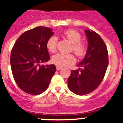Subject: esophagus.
Here are the masks:
<instances>
[{
    "label": "esophagus",
    "instance_id": "1",
    "mask_svg": "<svg viewBox=\"0 0 123 123\" xmlns=\"http://www.w3.org/2000/svg\"><path fill=\"white\" fill-rule=\"evenodd\" d=\"M56 68L57 71H60V70H61V69H62V68H61V67H58V66H56Z\"/></svg>",
    "mask_w": 123,
    "mask_h": 123
}]
</instances>
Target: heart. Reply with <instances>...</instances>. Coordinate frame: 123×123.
Instances as JSON below:
<instances>
[{
    "label": "heart",
    "instance_id": "heart-1",
    "mask_svg": "<svg viewBox=\"0 0 123 123\" xmlns=\"http://www.w3.org/2000/svg\"><path fill=\"white\" fill-rule=\"evenodd\" d=\"M64 35L72 43L71 50L78 56H83L87 52V46L83 42H81V35L78 31L70 29L64 32ZM58 39L55 36H52L49 38L46 43L47 49L51 53H55L56 51ZM76 61L75 56L72 54L58 53L52 56V62L60 67H68L72 65Z\"/></svg>",
    "mask_w": 123,
    "mask_h": 123
}]
</instances>
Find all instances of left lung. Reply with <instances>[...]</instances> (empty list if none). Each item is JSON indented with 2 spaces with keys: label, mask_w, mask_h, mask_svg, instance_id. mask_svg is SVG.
Wrapping results in <instances>:
<instances>
[{
  "label": "left lung",
  "mask_w": 123,
  "mask_h": 123,
  "mask_svg": "<svg viewBox=\"0 0 123 123\" xmlns=\"http://www.w3.org/2000/svg\"><path fill=\"white\" fill-rule=\"evenodd\" d=\"M88 40L86 55L71 71L68 79V88L74 94L83 95L93 92L100 84L108 65V54L105 42L98 34L85 30Z\"/></svg>",
  "instance_id": "8db88e82"
}]
</instances>
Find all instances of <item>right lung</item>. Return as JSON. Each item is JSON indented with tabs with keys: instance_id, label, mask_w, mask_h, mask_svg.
<instances>
[{
	"instance_id": "add662e5",
	"label": "right lung",
	"mask_w": 123,
	"mask_h": 123,
	"mask_svg": "<svg viewBox=\"0 0 123 123\" xmlns=\"http://www.w3.org/2000/svg\"><path fill=\"white\" fill-rule=\"evenodd\" d=\"M54 34L49 28L36 27L23 33L13 47L10 55L13 76L18 86L28 94L44 92L56 71L54 65H41L50 60L46 43Z\"/></svg>"
}]
</instances>
